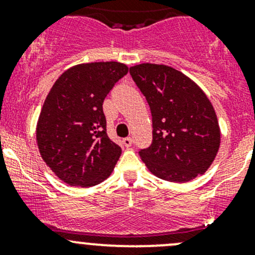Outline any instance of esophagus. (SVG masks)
Masks as SVG:
<instances>
[{"instance_id": "34e87169", "label": "esophagus", "mask_w": 255, "mask_h": 255, "mask_svg": "<svg viewBox=\"0 0 255 255\" xmlns=\"http://www.w3.org/2000/svg\"><path fill=\"white\" fill-rule=\"evenodd\" d=\"M132 138L130 137H127V138H125V139H123V144H125L126 146H127V148H129L130 145H132Z\"/></svg>"}]
</instances>
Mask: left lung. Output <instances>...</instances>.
<instances>
[{
  "label": "left lung",
  "mask_w": 255,
  "mask_h": 255,
  "mask_svg": "<svg viewBox=\"0 0 255 255\" xmlns=\"http://www.w3.org/2000/svg\"><path fill=\"white\" fill-rule=\"evenodd\" d=\"M129 73L151 112L153 139L139 150L149 171L171 182L204 174L221 140L217 116L205 92L170 66L145 63Z\"/></svg>",
  "instance_id": "1"
}]
</instances>
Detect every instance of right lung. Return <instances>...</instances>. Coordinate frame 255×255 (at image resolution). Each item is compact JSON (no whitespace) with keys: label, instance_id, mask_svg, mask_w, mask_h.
I'll return each instance as SVG.
<instances>
[{"label":"right lung","instance_id":"1","mask_svg":"<svg viewBox=\"0 0 255 255\" xmlns=\"http://www.w3.org/2000/svg\"><path fill=\"white\" fill-rule=\"evenodd\" d=\"M127 73V65L117 61L80 64L49 91L37 125L38 148L68 185L95 186L111 175L122 150L107 135L102 105Z\"/></svg>","mask_w":255,"mask_h":255}]
</instances>
